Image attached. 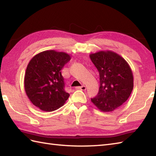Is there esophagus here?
I'll use <instances>...</instances> for the list:
<instances>
[{
  "label": "esophagus",
  "instance_id": "1",
  "mask_svg": "<svg viewBox=\"0 0 156 156\" xmlns=\"http://www.w3.org/2000/svg\"><path fill=\"white\" fill-rule=\"evenodd\" d=\"M75 88H76V90H86V89H87V88H86L84 85H82V86H81V87H76Z\"/></svg>",
  "mask_w": 156,
  "mask_h": 156
}]
</instances>
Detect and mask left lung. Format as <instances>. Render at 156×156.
I'll use <instances>...</instances> for the list:
<instances>
[{"mask_svg":"<svg viewBox=\"0 0 156 156\" xmlns=\"http://www.w3.org/2000/svg\"><path fill=\"white\" fill-rule=\"evenodd\" d=\"M100 76L98 94L91 102L99 110L111 112L129 98L133 88V75L128 63L117 53L100 51L90 54Z\"/></svg>","mask_w":156,"mask_h":156,"instance_id":"1","label":"left lung"}]
</instances>
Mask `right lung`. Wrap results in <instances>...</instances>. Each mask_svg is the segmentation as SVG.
<instances>
[{
    "mask_svg": "<svg viewBox=\"0 0 156 156\" xmlns=\"http://www.w3.org/2000/svg\"><path fill=\"white\" fill-rule=\"evenodd\" d=\"M71 57L65 52L46 50L39 53L27 65L25 90L35 107L51 112L64 105L69 94L64 90L61 70Z\"/></svg>",
    "mask_w": 156,
    "mask_h": 156,
    "instance_id": "right-lung-1",
    "label": "right lung"
}]
</instances>
